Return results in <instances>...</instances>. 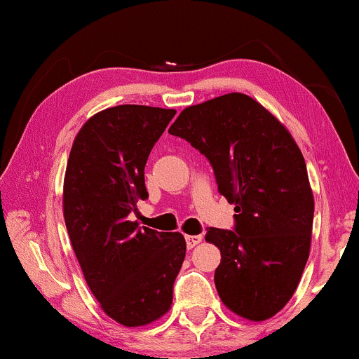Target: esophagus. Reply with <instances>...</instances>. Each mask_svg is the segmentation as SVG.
I'll return each mask as SVG.
<instances>
[{
    "label": "esophagus",
    "mask_w": 359,
    "mask_h": 359,
    "mask_svg": "<svg viewBox=\"0 0 359 359\" xmlns=\"http://www.w3.org/2000/svg\"><path fill=\"white\" fill-rule=\"evenodd\" d=\"M186 245H188V248H194L196 245H199L203 242V235H186Z\"/></svg>",
    "instance_id": "34e87169"
}]
</instances>
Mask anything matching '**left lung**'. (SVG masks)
Wrapping results in <instances>:
<instances>
[{
    "label": "left lung",
    "mask_w": 359,
    "mask_h": 359,
    "mask_svg": "<svg viewBox=\"0 0 359 359\" xmlns=\"http://www.w3.org/2000/svg\"><path fill=\"white\" fill-rule=\"evenodd\" d=\"M168 132L205 155L219 193L235 204V229L205 233L222 257L214 276L220 301L247 320L271 318L292 297L311 252L313 194L301 149L242 93L186 107Z\"/></svg>",
    "instance_id": "1"
}]
</instances>
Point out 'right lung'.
<instances>
[{"label": "right lung", "mask_w": 359, "mask_h": 359, "mask_svg": "<svg viewBox=\"0 0 359 359\" xmlns=\"http://www.w3.org/2000/svg\"><path fill=\"white\" fill-rule=\"evenodd\" d=\"M176 114L122 104L91 116L73 140L63 180V217L93 296L124 327L158 320L173 302L186 257L180 232L140 229L129 220L147 199L145 163Z\"/></svg>", "instance_id": "add662e5"}]
</instances>
